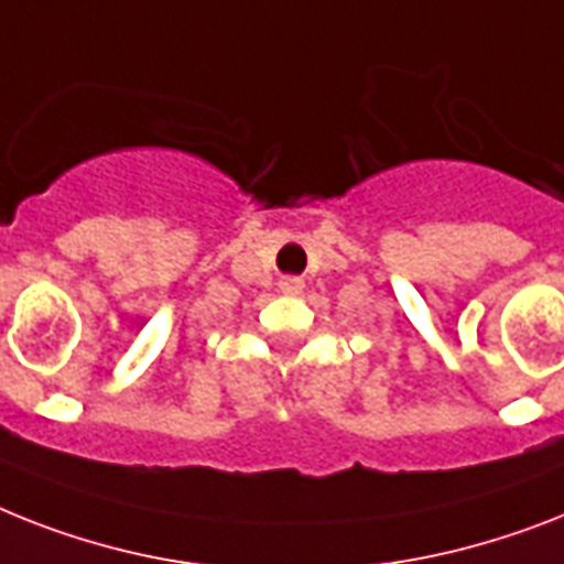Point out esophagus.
<instances>
[{
	"mask_svg": "<svg viewBox=\"0 0 564 564\" xmlns=\"http://www.w3.org/2000/svg\"><path fill=\"white\" fill-rule=\"evenodd\" d=\"M281 292L283 295H301V290H304V281L301 278H295V274H286V278H281Z\"/></svg>",
	"mask_w": 564,
	"mask_h": 564,
	"instance_id": "esophagus-1",
	"label": "esophagus"
}]
</instances>
